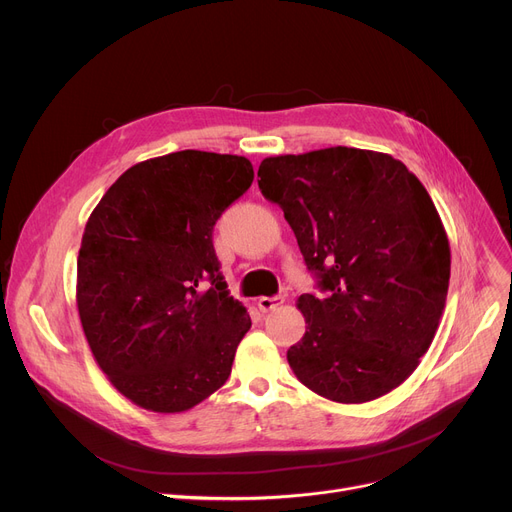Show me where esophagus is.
<instances>
[{
    "label": "esophagus",
    "instance_id": "1",
    "mask_svg": "<svg viewBox=\"0 0 512 512\" xmlns=\"http://www.w3.org/2000/svg\"><path fill=\"white\" fill-rule=\"evenodd\" d=\"M285 302V297L283 295H275V297H260L258 299V308H260V312H273V310H277L281 304Z\"/></svg>",
    "mask_w": 512,
    "mask_h": 512
}]
</instances>
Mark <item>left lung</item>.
Listing matches in <instances>:
<instances>
[{"mask_svg":"<svg viewBox=\"0 0 512 512\" xmlns=\"http://www.w3.org/2000/svg\"><path fill=\"white\" fill-rule=\"evenodd\" d=\"M258 177L324 291L297 299L308 326L287 351L293 374L337 403L390 393L446 304L450 248L430 194L401 161L347 146L268 157Z\"/></svg>","mask_w":512,"mask_h":512,"instance_id":"1","label":"left lung"}]
</instances>
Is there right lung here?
Wrapping results in <instances>:
<instances>
[{
    "label": "right lung",
    "instance_id": "1",
    "mask_svg": "<svg viewBox=\"0 0 512 512\" xmlns=\"http://www.w3.org/2000/svg\"><path fill=\"white\" fill-rule=\"evenodd\" d=\"M252 179L246 157L179 150L119 175L88 217L82 330L109 382L142 409L188 411L231 374L252 320L227 291L213 227Z\"/></svg>",
    "mask_w": 512,
    "mask_h": 512
}]
</instances>
